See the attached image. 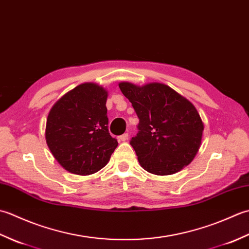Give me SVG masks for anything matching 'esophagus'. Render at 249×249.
<instances>
[{"mask_svg": "<svg viewBox=\"0 0 249 249\" xmlns=\"http://www.w3.org/2000/svg\"><path fill=\"white\" fill-rule=\"evenodd\" d=\"M128 139V134H123L119 136V141H126Z\"/></svg>", "mask_w": 249, "mask_h": 249, "instance_id": "obj_1", "label": "esophagus"}]
</instances>
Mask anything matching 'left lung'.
Instances as JSON below:
<instances>
[{
	"label": "left lung",
	"instance_id": "1",
	"mask_svg": "<svg viewBox=\"0 0 249 249\" xmlns=\"http://www.w3.org/2000/svg\"><path fill=\"white\" fill-rule=\"evenodd\" d=\"M139 118L138 134L130 140L141 167L168 176L189 165L200 147L203 123L195 106L170 87L119 84Z\"/></svg>",
	"mask_w": 249,
	"mask_h": 249
}]
</instances>
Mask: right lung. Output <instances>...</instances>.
<instances>
[{"mask_svg":"<svg viewBox=\"0 0 249 249\" xmlns=\"http://www.w3.org/2000/svg\"><path fill=\"white\" fill-rule=\"evenodd\" d=\"M108 92L87 82L72 89L51 108L46 141L52 155L68 172L89 176L107 165L118 141L108 130Z\"/></svg>","mask_w":249,"mask_h":249,"instance_id":"obj_1","label":"right lung"}]
</instances>
